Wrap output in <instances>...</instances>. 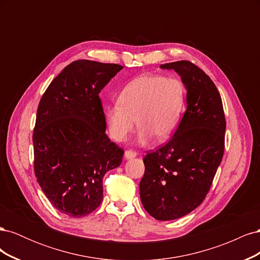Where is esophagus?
<instances>
[{
    "instance_id": "34e87169",
    "label": "esophagus",
    "mask_w": 260,
    "mask_h": 260,
    "mask_svg": "<svg viewBox=\"0 0 260 260\" xmlns=\"http://www.w3.org/2000/svg\"><path fill=\"white\" fill-rule=\"evenodd\" d=\"M136 156H137V153L133 152V151H125L124 152V158L125 159H132V158H135Z\"/></svg>"
}]
</instances>
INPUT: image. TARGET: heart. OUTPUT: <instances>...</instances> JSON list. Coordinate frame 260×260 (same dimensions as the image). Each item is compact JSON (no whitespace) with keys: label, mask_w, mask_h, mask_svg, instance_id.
Listing matches in <instances>:
<instances>
[{"label":"heart","mask_w":260,"mask_h":260,"mask_svg":"<svg viewBox=\"0 0 260 260\" xmlns=\"http://www.w3.org/2000/svg\"><path fill=\"white\" fill-rule=\"evenodd\" d=\"M186 90L178 78L161 75H141L125 84L118 94V102L104 109L111 137L121 142L139 124V144H146L155 136L168 138L176 130L185 107Z\"/></svg>","instance_id":"heart-1"}]
</instances>
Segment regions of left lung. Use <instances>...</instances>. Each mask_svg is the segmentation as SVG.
Listing matches in <instances>:
<instances>
[{"mask_svg": "<svg viewBox=\"0 0 260 260\" xmlns=\"http://www.w3.org/2000/svg\"><path fill=\"white\" fill-rule=\"evenodd\" d=\"M175 70L186 90V111L174 136L147 154L140 198L149 215L167 221L190 214L205 200L224 151L222 101L210 78L191 61L160 65Z\"/></svg>", "mask_w": 260, "mask_h": 260, "instance_id": "1", "label": "left lung"}]
</instances>
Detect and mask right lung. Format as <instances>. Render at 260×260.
Segmentation results:
<instances>
[{
	"label": "right lung",
	"instance_id": "obj_1",
	"mask_svg": "<svg viewBox=\"0 0 260 260\" xmlns=\"http://www.w3.org/2000/svg\"><path fill=\"white\" fill-rule=\"evenodd\" d=\"M123 67L73 61L39 103L34 131L35 172L52 205L81 218L103 200V177L120 166L123 149L106 135L100 92Z\"/></svg>",
	"mask_w": 260,
	"mask_h": 260
}]
</instances>
